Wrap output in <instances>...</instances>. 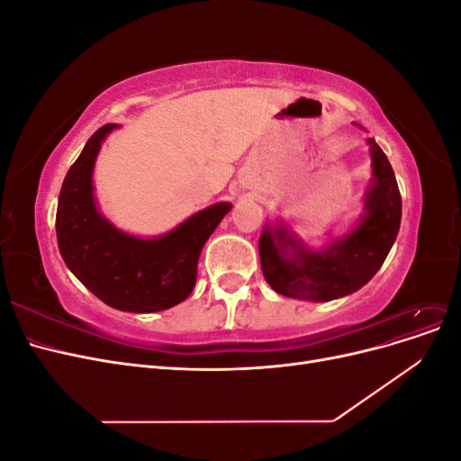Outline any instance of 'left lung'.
Segmentation results:
<instances>
[{
  "mask_svg": "<svg viewBox=\"0 0 461 461\" xmlns=\"http://www.w3.org/2000/svg\"><path fill=\"white\" fill-rule=\"evenodd\" d=\"M367 144L373 178L364 196V213L346 234L315 249L283 219L265 222L259 236L261 271L278 294L330 302L366 286L381 269L400 230L402 198L384 151L373 138Z\"/></svg>",
  "mask_w": 461,
  "mask_h": 461,
  "instance_id": "obj_1",
  "label": "left lung"
}]
</instances>
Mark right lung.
Masks as SVG:
<instances>
[{
  "label": "right lung",
  "instance_id": "right-lung-1",
  "mask_svg": "<svg viewBox=\"0 0 461 461\" xmlns=\"http://www.w3.org/2000/svg\"><path fill=\"white\" fill-rule=\"evenodd\" d=\"M115 129L119 124L109 122L95 131L63 180L55 215L59 252L68 271L111 308L163 312L192 294L202 248L232 203L209 205L149 239L117 229L94 196L97 153Z\"/></svg>",
  "mask_w": 461,
  "mask_h": 461
}]
</instances>
